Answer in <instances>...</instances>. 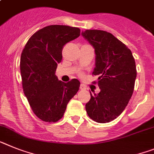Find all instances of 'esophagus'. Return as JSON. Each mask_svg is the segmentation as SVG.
I'll return each instance as SVG.
<instances>
[{
    "label": "esophagus",
    "instance_id": "1",
    "mask_svg": "<svg viewBox=\"0 0 154 154\" xmlns=\"http://www.w3.org/2000/svg\"><path fill=\"white\" fill-rule=\"evenodd\" d=\"M79 89L82 90H86V86H85V85H83V84H81L79 86Z\"/></svg>",
    "mask_w": 154,
    "mask_h": 154
}]
</instances>
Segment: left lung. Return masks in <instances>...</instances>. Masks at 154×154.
Instances as JSON below:
<instances>
[{"label":"left lung","instance_id":"obj_1","mask_svg":"<svg viewBox=\"0 0 154 154\" xmlns=\"http://www.w3.org/2000/svg\"><path fill=\"white\" fill-rule=\"evenodd\" d=\"M82 35L95 50L93 75H99L100 89L97 94L90 92L86 112L93 121L107 123L123 112L132 97L137 74L135 59L132 51L110 32L86 29Z\"/></svg>","mask_w":154,"mask_h":154}]
</instances>
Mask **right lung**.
<instances>
[{
	"instance_id": "obj_1",
	"label": "right lung",
	"mask_w": 154,
	"mask_h": 154,
	"mask_svg": "<svg viewBox=\"0 0 154 154\" xmlns=\"http://www.w3.org/2000/svg\"><path fill=\"white\" fill-rule=\"evenodd\" d=\"M79 36V28L51 25L35 32L22 51L23 92L34 114L43 122L60 120L69 100L79 90L78 79L65 83L55 75L57 64L62 60L63 47Z\"/></svg>"
}]
</instances>
